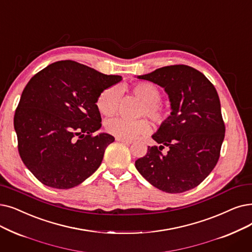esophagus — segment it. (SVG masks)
<instances>
[{
  "mask_svg": "<svg viewBox=\"0 0 252 252\" xmlns=\"http://www.w3.org/2000/svg\"><path fill=\"white\" fill-rule=\"evenodd\" d=\"M116 141L118 142H122V143H125V144H132V140H128V139H125V138H119V137H116L115 138Z\"/></svg>",
  "mask_w": 252,
  "mask_h": 252,
  "instance_id": "esophagus-1",
  "label": "esophagus"
}]
</instances>
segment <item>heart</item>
<instances>
[{
    "label": "heart",
    "instance_id": "heart-1",
    "mask_svg": "<svg viewBox=\"0 0 252 252\" xmlns=\"http://www.w3.org/2000/svg\"><path fill=\"white\" fill-rule=\"evenodd\" d=\"M133 94L142 102L140 106V113L150 116L155 122L161 123L166 120L168 113L159 104L160 91L158 87L150 82H139L132 86ZM120 93L117 87H109L105 90L96 101L99 111L110 116L118 109ZM106 129L109 133L125 139H133L138 135L149 132L150 124L145 118L126 119L124 117H115L108 120Z\"/></svg>",
    "mask_w": 252,
    "mask_h": 252
}]
</instances>
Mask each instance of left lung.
<instances>
[{
    "instance_id": "obj_1",
    "label": "left lung",
    "mask_w": 252,
    "mask_h": 252,
    "mask_svg": "<svg viewBox=\"0 0 252 252\" xmlns=\"http://www.w3.org/2000/svg\"><path fill=\"white\" fill-rule=\"evenodd\" d=\"M138 79L156 83L169 96L171 114L151 137L137 159L139 173L153 187L170 193L194 189L211 173L220 158L225 127L214 85L200 71L185 64L167 65ZM165 146L167 153L161 150Z\"/></svg>"
}]
</instances>
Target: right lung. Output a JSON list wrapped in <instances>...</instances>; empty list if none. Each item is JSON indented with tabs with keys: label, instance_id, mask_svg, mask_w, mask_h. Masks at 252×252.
Here are the masks:
<instances>
[{
	"label": "right lung",
	"instance_id": "add662e5",
	"mask_svg": "<svg viewBox=\"0 0 252 252\" xmlns=\"http://www.w3.org/2000/svg\"><path fill=\"white\" fill-rule=\"evenodd\" d=\"M122 80L73 61L53 63L32 77L21 94L14 128L19 156L40 182L72 189L100 167L114 137L93 136L102 126L96 101Z\"/></svg>",
	"mask_w": 252,
	"mask_h": 252
}]
</instances>
